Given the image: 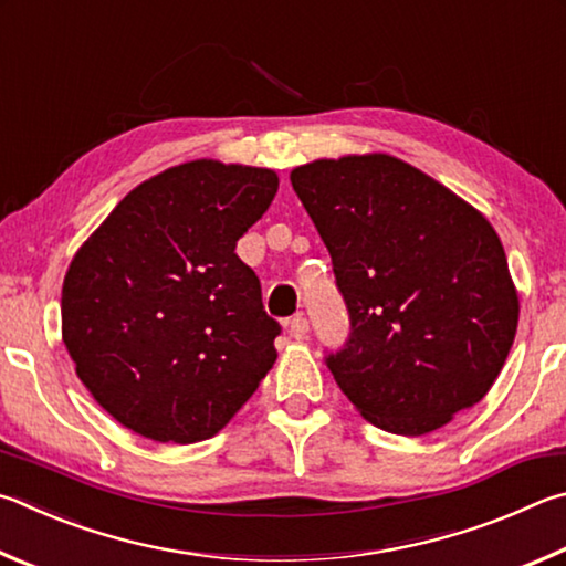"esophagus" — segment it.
Returning a JSON list of instances; mask_svg holds the SVG:
<instances>
[{
  "instance_id": "esophagus-1",
  "label": "esophagus",
  "mask_w": 566,
  "mask_h": 566,
  "mask_svg": "<svg viewBox=\"0 0 566 566\" xmlns=\"http://www.w3.org/2000/svg\"><path fill=\"white\" fill-rule=\"evenodd\" d=\"M308 331H311V323H308V318H303V315H295V318L289 323L291 338H303Z\"/></svg>"
}]
</instances>
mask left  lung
Here are the masks:
<instances>
[{
	"mask_svg": "<svg viewBox=\"0 0 566 566\" xmlns=\"http://www.w3.org/2000/svg\"><path fill=\"white\" fill-rule=\"evenodd\" d=\"M291 184L350 311V343L328 368L353 408L385 432L420 438L478 405L520 323L488 218L382 151L315 158Z\"/></svg>",
	"mask_w": 566,
	"mask_h": 566,
	"instance_id": "8db88e82",
	"label": "left lung"
}]
</instances>
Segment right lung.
<instances>
[{
    "label": "right lung",
    "instance_id": "1",
    "mask_svg": "<svg viewBox=\"0 0 566 566\" xmlns=\"http://www.w3.org/2000/svg\"><path fill=\"white\" fill-rule=\"evenodd\" d=\"M273 168L196 158L128 191L62 285V340L92 398L142 438L191 444L243 408L277 358V323L235 241Z\"/></svg>",
    "mask_w": 566,
    "mask_h": 566
}]
</instances>
